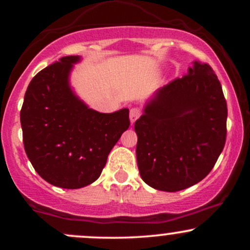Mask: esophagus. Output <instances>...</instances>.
<instances>
[{
	"label": "esophagus",
	"mask_w": 250,
	"mask_h": 250,
	"mask_svg": "<svg viewBox=\"0 0 250 250\" xmlns=\"http://www.w3.org/2000/svg\"><path fill=\"white\" fill-rule=\"evenodd\" d=\"M141 116V109L139 107H133L129 110V117H130V122L134 123L139 117Z\"/></svg>",
	"instance_id": "esophagus-1"
}]
</instances>
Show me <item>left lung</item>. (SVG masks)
Wrapping results in <instances>:
<instances>
[{
	"label": "left lung",
	"instance_id": "left-lung-1",
	"mask_svg": "<svg viewBox=\"0 0 250 250\" xmlns=\"http://www.w3.org/2000/svg\"><path fill=\"white\" fill-rule=\"evenodd\" d=\"M227 115L213 68L194 62L188 74L157 91L135 122L142 180L159 190L179 191L205 179L225 147Z\"/></svg>",
	"mask_w": 250,
	"mask_h": 250
}]
</instances>
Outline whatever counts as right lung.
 Masks as SVG:
<instances>
[{
	"label": "right lung",
	"instance_id": "1",
	"mask_svg": "<svg viewBox=\"0 0 250 250\" xmlns=\"http://www.w3.org/2000/svg\"><path fill=\"white\" fill-rule=\"evenodd\" d=\"M79 56H64L33 77L22 104L24 150L37 174L56 187L77 189L99 179L108 155L130 125L128 109H89L68 83Z\"/></svg>",
	"mask_w": 250,
	"mask_h": 250
}]
</instances>
